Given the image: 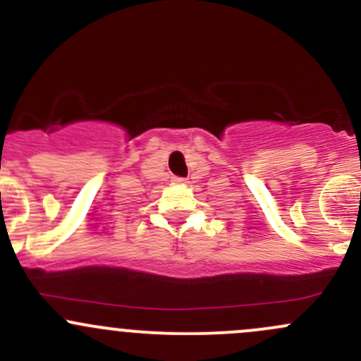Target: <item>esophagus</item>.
<instances>
[{"mask_svg": "<svg viewBox=\"0 0 361 361\" xmlns=\"http://www.w3.org/2000/svg\"><path fill=\"white\" fill-rule=\"evenodd\" d=\"M172 182L177 185H185L188 184V179H184V177H173Z\"/></svg>", "mask_w": 361, "mask_h": 361, "instance_id": "esophagus-1", "label": "esophagus"}]
</instances>
